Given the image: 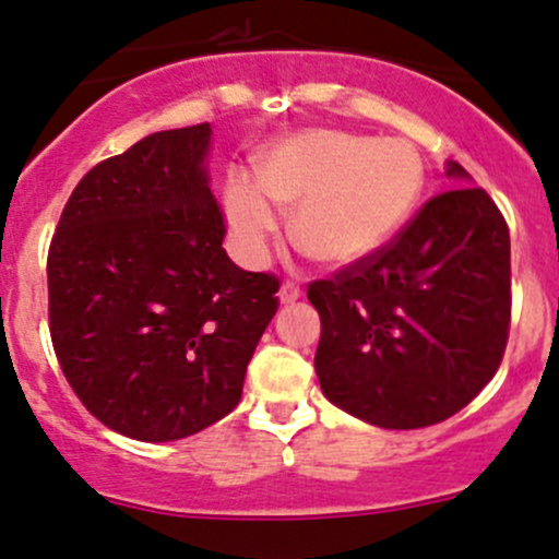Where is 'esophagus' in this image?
<instances>
[{
	"instance_id": "1",
	"label": "esophagus",
	"mask_w": 559,
	"mask_h": 559,
	"mask_svg": "<svg viewBox=\"0 0 559 559\" xmlns=\"http://www.w3.org/2000/svg\"><path fill=\"white\" fill-rule=\"evenodd\" d=\"M299 295H302V289H299L297 281H284V284H281L278 297H281V302H284V305L295 302V299H297Z\"/></svg>"
}]
</instances>
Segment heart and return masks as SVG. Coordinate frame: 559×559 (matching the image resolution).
Listing matches in <instances>:
<instances>
[{
    "instance_id": "heart-1",
    "label": "heart",
    "mask_w": 559,
    "mask_h": 559,
    "mask_svg": "<svg viewBox=\"0 0 559 559\" xmlns=\"http://www.w3.org/2000/svg\"><path fill=\"white\" fill-rule=\"evenodd\" d=\"M423 192V160L409 141L302 131L257 157V181H227V216L246 254L278 227L275 205L295 211L292 238L310 260L345 267L367 260L409 219Z\"/></svg>"
}]
</instances>
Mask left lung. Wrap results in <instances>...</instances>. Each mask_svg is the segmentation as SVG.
Returning a JSON list of instances; mask_svg holds the SVG:
<instances>
[{"instance_id": "1", "label": "left lung", "mask_w": 559, "mask_h": 559, "mask_svg": "<svg viewBox=\"0 0 559 559\" xmlns=\"http://www.w3.org/2000/svg\"><path fill=\"white\" fill-rule=\"evenodd\" d=\"M448 176H466L448 163ZM316 374L340 409L423 428L466 407L501 367L512 324L509 225L481 187L439 192L367 260L310 281Z\"/></svg>"}]
</instances>
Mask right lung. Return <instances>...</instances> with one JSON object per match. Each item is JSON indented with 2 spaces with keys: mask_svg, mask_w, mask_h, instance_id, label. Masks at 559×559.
I'll return each instance as SVG.
<instances>
[{
  "mask_svg": "<svg viewBox=\"0 0 559 559\" xmlns=\"http://www.w3.org/2000/svg\"><path fill=\"white\" fill-rule=\"evenodd\" d=\"M209 139V122L174 128L93 166L47 251L63 378L93 418L139 442L192 437L233 413L278 310L281 281L222 249Z\"/></svg>",
  "mask_w": 559,
  "mask_h": 559,
  "instance_id": "obj_1",
  "label": "right lung"
}]
</instances>
